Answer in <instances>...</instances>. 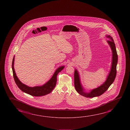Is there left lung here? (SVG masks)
Returning <instances> with one entry per match:
<instances>
[{
  "instance_id": "1",
  "label": "left lung",
  "mask_w": 130,
  "mask_h": 130,
  "mask_svg": "<svg viewBox=\"0 0 130 130\" xmlns=\"http://www.w3.org/2000/svg\"><path fill=\"white\" fill-rule=\"evenodd\" d=\"M106 38L110 39L109 40L107 41V42L111 47L112 57V63L111 67V71L107 77L106 80L102 85L98 87L91 90L89 92H84V89L82 85L79 77L78 72L75 69L74 72V87L77 92L82 96L86 98H94L104 93L108 89L111 84L113 83L117 74V65L118 61V56L116 48L114 41L110 35H106Z\"/></svg>"
}]
</instances>
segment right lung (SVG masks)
Returning <instances> with one entry per match:
<instances>
[{
	"instance_id": "obj_1",
	"label": "right lung",
	"mask_w": 130,
	"mask_h": 130,
	"mask_svg": "<svg viewBox=\"0 0 130 130\" xmlns=\"http://www.w3.org/2000/svg\"><path fill=\"white\" fill-rule=\"evenodd\" d=\"M14 56L13 58L12 62V70H13V77L15 81V83L17 84L19 89L21 90L23 92L26 93L28 94L31 96H44L50 93L53 91V90L55 87L57 83V77L58 73L60 72L64 68V66L60 67L56 70L51 78L49 80L47 83L44 85L41 86H36L34 87H30L26 85L24 83H22L20 81L19 79L16 76L15 70L14 69Z\"/></svg>"
}]
</instances>
